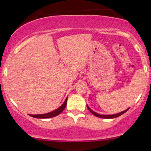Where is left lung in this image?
Segmentation results:
<instances>
[{
  "mask_svg": "<svg viewBox=\"0 0 151 151\" xmlns=\"http://www.w3.org/2000/svg\"><path fill=\"white\" fill-rule=\"evenodd\" d=\"M86 106H87V109H89V111L91 112V113L93 115H94L95 116H97L99 118H101V119H114V118H116V117L120 116L122 115V114H124V113H126V112L129 109H129H126V110L124 111H121V112H120V113H119V114H113V115H101V114L96 113V112H94V111H93L91 110V109L89 108V106H88V105H86Z\"/></svg>",
  "mask_w": 151,
  "mask_h": 151,
  "instance_id": "left-lung-1",
  "label": "left lung"
}]
</instances>
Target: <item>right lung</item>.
I'll return each instance as SVG.
<instances>
[{
	"label": "right lung",
	"mask_w": 151,
	"mask_h": 151,
	"mask_svg": "<svg viewBox=\"0 0 151 151\" xmlns=\"http://www.w3.org/2000/svg\"><path fill=\"white\" fill-rule=\"evenodd\" d=\"M67 98L66 99L65 101H64V103L59 107L58 109H55V111H53L49 112V113L47 114H35V115H32V114H30V116L34 117V118H37V119H49V118H52L60 114V113H62L64 109H65L66 105H67Z\"/></svg>",
	"instance_id": "add662e5"
}]
</instances>
